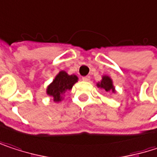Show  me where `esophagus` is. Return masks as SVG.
<instances>
[{
  "label": "esophagus",
  "mask_w": 157,
  "mask_h": 157,
  "mask_svg": "<svg viewBox=\"0 0 157 157\" xmlns=\"http://www.w3.org/2000/svg\"><path fill=\"white\" fill-rule=\"evenodd\" d=\"M82 79V81H84V82H89L91 77H90V76H83Z\"/></svg>",
  "instance_id": "1"
}]
</instances>
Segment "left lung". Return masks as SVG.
I'll return each instance as SVG.
<instances>
[{
	"label": "left lung",
	"mask_w": 157,
	"mask_h": 157,
	"mask_svg": "<svg viewBox=\"0 0 157 157\" xmlns=\"http://www.w3.org/2000/svg\"><path fill=\"white\" fill-rule=\"evenodd\" d=\"M97 87L104 90L107 93H116L115 87L113 85V81L109 75H102L101 82H97Z\"/></svg>",
	"instance_id": "left-lung-1"
}]
</instances>
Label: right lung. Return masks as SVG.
<instances>
[{
    "mask_svg": "<svg viewBox=\"0 0 157 157\" xmlns=\"http://www.w3.org/2000/svg\"><path fill=\"white\" fill-rule=\"evenodd\" d=\"M78 82V77L75 75H68L65 71H60L53 82L47 88V94L53 98L54 102H60L63 101L64 93L72 90L74 84Z\"/></svg>",
    "mask_w": 157,
    "mask_h": 157,
    "instance_id": "add662e5",
    "label": "right lung"
}]
</instances>
